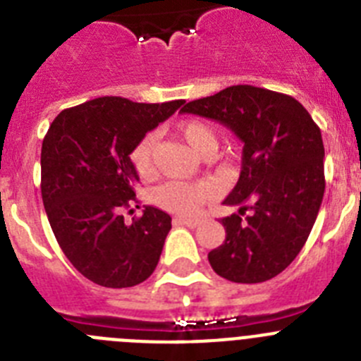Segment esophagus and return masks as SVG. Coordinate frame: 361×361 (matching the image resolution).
<instances>
[{
	"instance_id": "34e87169",
	"label": "esophagus",
	"mask_w": 361,
	"mask_h": 361,
	"mask_svg": "<svg viewBox=\"0 0 361 361\" xmlns=\"http://www.w3.org/2000/svg\"><path fill=\"white\" fill-rule=\"evenodd\" d=\"M175 220H177L178 224L188 226V228H197V226L200 224V219H186V216H177Z\"/></svg>"
}]
</instances>
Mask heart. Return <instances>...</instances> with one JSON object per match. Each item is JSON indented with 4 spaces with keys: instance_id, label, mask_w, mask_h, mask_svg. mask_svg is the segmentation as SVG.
Here are the masks:
<instances>
[{
    "instance_id": "1",
    "label": "heart",
    "mask_w": 361,
    "mask_h": 361,
    "mask_svg": "<svg viewBox=\"0 0 361 361\" xmlns=\"http://www.w3.org/2000/svg\"><path fill=\"white\" fill-rule=\"evenodd\" d=\"M178 135L190 146L197 155L204 157L208 153H215L219 146L216 132L208 123L199 119L184 121L177 126ZM155 133H146L130 152L133 170L142 178H149L155 173ZM212 197V188L206 183H180V180H168L152 191V200L161 208L173 213L191 215L199 212L206 200Z\"/></svg>"
}]
</instances>
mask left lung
Returning a JSON list of instances; mask_svg holds the SVG:
<instances>
[{
    "instance_id": "left-lung-1",
    "label": "left lung",
    "mask_w": 361,
    "mask_h": 361,
    "mask_svg": "<svg viewBox=\"0 0 361 361\" xmlns=\"http://www.w3.org/2000/svg\"><path fill=\"white\" fill-rule=\"evenodd\" d=\"M183 114L216 121L244 145L237 186L224 204L226 240L208 260L222 279L258 283L282 273L304 247L324 199V142L291 95L250 85L191 101ZM250 211L245 219L241 215Z\"/></svg>"
}]
</instances>
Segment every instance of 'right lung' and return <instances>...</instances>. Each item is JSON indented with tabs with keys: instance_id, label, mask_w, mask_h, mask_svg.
Returning a JSON list of instances; mask_svg holds the SVG:
<instances>
[{
	"instance_id": "1",
	"label": "right lung",
	"mask_w": 361,
	"mask_h": 361,
	"mask_svg": "<svg viewBox=\"0 0 361 361\" xmlns=\"http://www.w3.org/2000/svg\"><path fill=\"white\" fill-rule=\"evenodd\" d=\"M184 104L97 97L63 110L41 148V195L50 228L72 266L103 288H132L159 264L171 216L146 206L124 222L135 200L130 152L142 135Z\"/></svg>"
}]
</instances>
